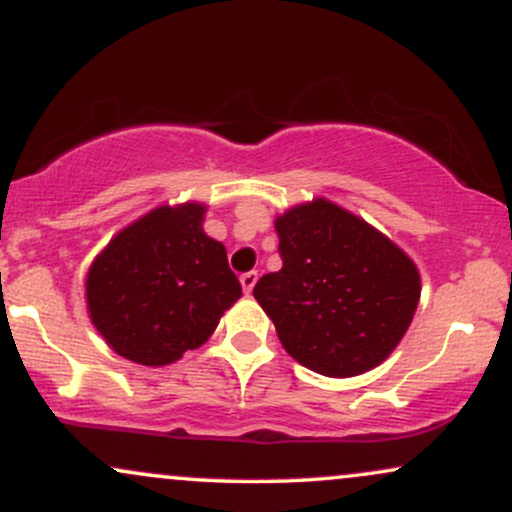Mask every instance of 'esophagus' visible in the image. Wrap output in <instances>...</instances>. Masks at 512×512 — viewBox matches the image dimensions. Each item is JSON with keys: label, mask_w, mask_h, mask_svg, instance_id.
<instances>
[{"label": "esophagus", "mask_w": 512, "mask_h": 512, "mask_svg": "<svg viewBox=\"0 0 512 512\" xmlns=\"http://www.w3.org/2000/svg\"><path fill=\"white\" fill-rule=\"evenodd\" d=\"M240 284H243L245 293H250L252 289H255V284H257V272H245V274H240Z\"/></svg>", "instance_id": "34e87169"}]
</instances>
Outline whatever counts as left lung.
Returning a JSON list of instances; mask_svg holds the SVG:
<instances>
[{
	"instance_id": "8db88e82",
	"label": "left lung",
	"mask_w": 512,
	"mask_h": 512,
	"mask_svg": "<svg viewBox=\"0 0 512 512\" xmlns=\"http://www.w3.org/2000/svg\"><path fill=\"white\" fill-rule=\"evenodd\" d=\"M281 269L252 296L305 368L351 378L383 363L407 332L421 281L383 233L327 199L276 219Z\"/></svg>"
}]
</instances>
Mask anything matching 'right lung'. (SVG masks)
<instances>
[{
  "label": "right lung",
  "mask_w": 512,
  "mask_h": 512,
  "mask_svg": "<svg viewBox=\"0 0 512 512\" xmlns=\"http://www.w3.org/2000/svg\"><path fill=\"white\" fill-rule=\"evenodd\" d=\"M202 204L158 207L110 240L86 279L93 325L120 356L166 366L197 349L243 296Z\"/></svg>",
  "instance_id": "right-lung-1"
}]
</instances>
